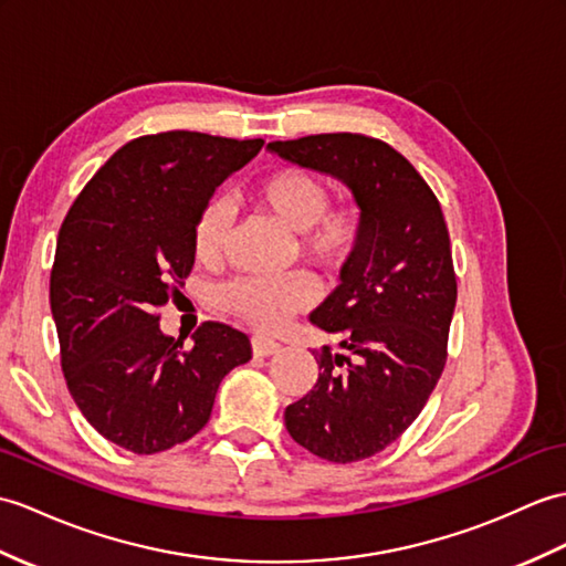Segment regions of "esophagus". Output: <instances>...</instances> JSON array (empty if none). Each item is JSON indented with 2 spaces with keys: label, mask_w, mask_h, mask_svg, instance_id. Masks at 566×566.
<instances>
[{
  "label": "esophagus",
  "mask_w": 566,
  "mask_h": 566,
  "mask_svg": "<svg viewBox=\"0 0 566 566\" xmlns=\"http://www.w3.org/2000/svg\"><path fill=\"white\" fill-rule=\"evenodd\" d=\"M251 349H253L255 357L265 359V357H272V354H277L282 349V345L274 343V339H268V337H253Z\"/></svg>",
  "instance_id": "1"
}]
</instances>
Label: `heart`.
<instances>
[{"label": "heart", "mask_w": 566, "mask_h": 566, "mask_svg": "<svg viewBox=\"0 0 566 566\" xmlns=\"http://www.w3.org/2000/svg\"><path fill=\"white\" fill-rule=\"evenodd\" d=\"M251 197L258 209L301 235V251L315 265L343 268L361 245L364 219L357 207H327L325 182L301 168H282L255 182ZM231 212L223 202H209L195 227V255L212 265L227 248ZM315 286L306 274L294 272L280 280H239L223 289L221 306L255 331H280L294 313L306 311Z\"/></svg>", "instance_id": "heart-1"}]
</instances>
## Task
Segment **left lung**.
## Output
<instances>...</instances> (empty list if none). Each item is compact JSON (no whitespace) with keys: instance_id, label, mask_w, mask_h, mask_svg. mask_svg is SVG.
<instances>
[{"instance_id":"obj_1","label":"left lung","mask_w":566,"mask_h":566,"mask_svg":"<svg viewBox=\"0 0 566 566\" xmlns=\"http://www.w3.org/2000/svg\"><path fill=\"white\" fill-rule=\"evenodd\" d=\"M268 151L343 182L364 219L339 286L311 313L347 354L325 347L315 386L284 410L298 446L357 463L415 422L441 378L458 294L449 229L424 178L386 142L337 133Z\"/></svg>"}]
</instances>
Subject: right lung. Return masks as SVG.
<instances>
[{
  "mask_svg": "<svg viewBox=\"0 0 566 566\" xmlns=\"http://www.w3.org/2000/svg\"><path fill=\"white\" fill-rule=\"evenodd\" d=\"M262 144L188 129L133 139L64 217L50 274L64 378L88 424L125 451L149 455L192 439L221 378L251 359L248 335L223 323H202L180 352L156 308L186 284L214 190Z\"/></svg>",
  "mask_w": 566,
  "mask_h": 566,
  "instance_id": "right-lung-1",
  "label": "right lung"
}]
</instances>
